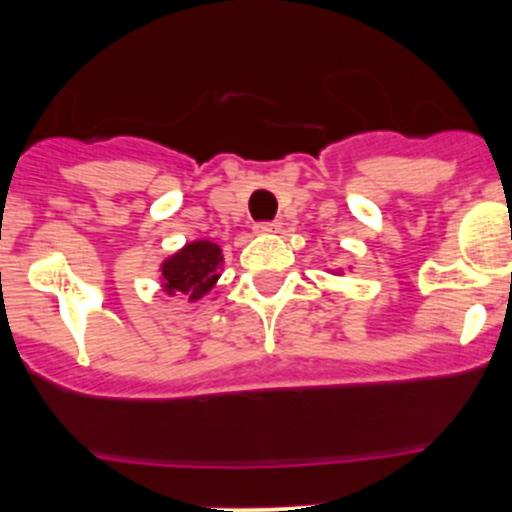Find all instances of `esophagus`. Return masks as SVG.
<instances>
[{"mask_svg": "<svg viewBox=\"0 0 512 512\" xmlns=\"http://www.w3.org/2000/svg\"><path fill=\"white\" fill-rule=\"evenodd\" d=\"M282 223H277V220H272V223H260L255 227V232H260V235H275V232H280Z\"/></svg>", "mask_w": 512, "mask_h": 512, "instance_id": "1", "label": "esophagus"}]
</instances>
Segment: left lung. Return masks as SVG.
<instances>
[{
	"label": "left lung",
	"mask_w": 512,
	"mask_h": 512,
	"mask_svg": "<svg viewBox=\"0 0 512 512\" xmlns=\"http://www.w3.org/2000/svg\"><path fill=\"white\" fill-rule=\"evenodd\" d=\"M349 270H352V267H349ZM329 272H332V275H342L344 270H329Z\"/></svg>",
	"instance_id": "8db88e82"
}]
</instances>
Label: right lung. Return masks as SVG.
<instances>
[{
  "instance_id": "add662e5",
  "label": "right lung",
  "mask_w": 512,
  "mask_h": 512,
  "mask_svg": "<svg viewBox=\"0 0 512 512\" xmlns=\"http://www.w3.org/2000/svg\"><path fill=\"white\" fill-rule=\"evenodd\" d=\"M225 255L218 242L193 240L185 242L180 250L165 257L158 267L160 289L168 297H185L188 302H198L218 285L223 275Z\"/></svg>"
}]
</instances>
